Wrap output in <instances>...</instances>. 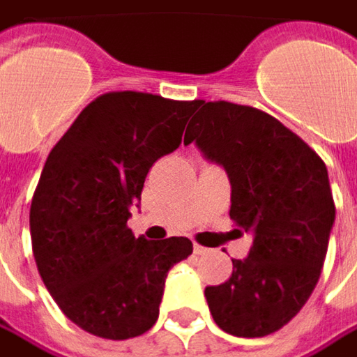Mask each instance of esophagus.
<instances>
[{"mask_svg": "<svg viewBox=\"0 0 357 357\" xmlns=\"http://www.w3.org/2000/svg\"><path fill=\"white\" fill-rule=\"evenodd\" d=\"M194 254H197V256H206V254H209V250L208 248H204V245H199V243H195Z\"/></svg>", "mask_w": 357, "mask_h": 357, "instance_id": "1", "label": "esophagus"}]
</instances>
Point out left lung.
I'll return each mask as SVG.
<instances>
[{
	"instance_id": "1",
	"label": "left lung",
	"mask_w": 357,
	"mask_h": 357,
	"mask_svg": "<svg viewBox=\"0 0 357 357\" xmlns=\"http://www.w3.org/2000/svg\"><path fill=\"white\" fill-rule=\"evenodd\" d=\"M183 144L194 142L231 183L229 218L254 238L231 259V278L206 287L213 321L238 337L284 328L318 284L335 220L326 163L302 137L266 112L199 101Z\"/></svg>"
}]
</instances>
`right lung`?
I'll use <instances>...</instances> for the list:
<instances>
[{"mask_svg":"<svg viewBox=\"0 0 357 357\" xmlns=\"http://www.w3.org/2000/svg\"><path fill=\"white\" fill-rule=\"evenodd\" d=\"M197 101L139 91L93 100L50 151L29 209L31 248L55 303L105 340L148 332L167 271L192 254L188 238L149 241L128 227L149 167L181 144Z\"/></svg>","mask_w":357,"mask_h":357,"instance_id":"obj_1","label":"right lung"}]
</instances>
